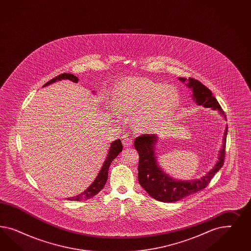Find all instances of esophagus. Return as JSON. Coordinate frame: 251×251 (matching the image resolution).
<instances>
[{"label":"esophagus","mask_w":251,"mask_h":251,"mask_svg":"<svg viewBox=\"0 0 251 251\" xmlns=\"http://www.w3.org/2000/svg\"><path fill=\"white\" fill-rule=\"evenodd\" d=\"M122 145H124V147H129L132 145V140L128 134H125L122 138Z\"/></svg>","instance_id":"esophagus-1"}]
</instances>
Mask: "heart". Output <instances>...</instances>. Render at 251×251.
Wrapping results in <instances>:
<instances>
[{"instance_id": "1", "label": "heart", "mask_w": 251, "mask_h": 251, "mask_svg": "<svg viewBox=\"0 0 251 251\" xmlns=\"http://www.w3.org/2000/svg\"><path fill=\"white\" fill-rule=\"evenodd\" d=\"M179 94L173 86L146 78H133L121 84L115 94L114 106L126 114L134 115L137 129L158 125L175 111Z\"/></svg>"}]
</instances>
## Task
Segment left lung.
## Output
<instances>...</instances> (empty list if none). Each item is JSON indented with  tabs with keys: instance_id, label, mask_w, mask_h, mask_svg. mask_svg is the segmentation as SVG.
Wrapping results in <instances>:
<instances>
[{
	"instance_id": "8db88e82",
	"label": "left lung",
	"mask_w": 251,
	"mask_h": 251,
	"mask_svg": "<svg viewBox=\"0 0 251 251\" xmlns=\"http://www.w3.org/2000/svg\"><path fill=\"white\" fill-rule=\"evenodd\" d=\"M179 80L185 82L187 79L180 77ZM187 85L192 88L193 97L197 104L205 107H213L218 109L226 119V113L222 109L220 104L214 98L211 90L194 78H189ZM227 135V126L224 134L223 146L221 149L218 161L213 169L210 170L201 179L193 181H177L167 174H165L158 167L154 156V145L157 137L150 134H144L137 137L134 141V146L139 152V166H138V179L141 186L146 190L151 197L163 202H173L180 201L183 198L188 197L200 190L205 189L211 182L214 174L223 167L226 155V144Z\"/></svg>"
}]
</instances>
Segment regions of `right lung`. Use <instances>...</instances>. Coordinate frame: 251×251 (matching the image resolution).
<instances>
[{
  "mask_svg": "<svg viewBox=\"0 0 251 251\" xmlns=\"http://www.w3.org/2000/svg\"><path fill=\"white\" fill-rule=\"evenodd\" d=\"M62 79H67V80H70V81L75 82V83H77L79 81V79L74 75L61 74L60 75L51 79L50 81H49L48 83H46L43 86L52 84L54 82L60 81ZM122 151V141L120 139H118V140L114 141L113 143H111L109 151H108V153L106 155V160H105L103 166L101 167V170L99 171V175L94 180V182L92 183L91 185L81 194L77 195L75 197L68 198L67 200H69V201H82V200H88L91 197L96 196L99 191L104 188V186L106 184V180H107V175H108V168H109V166H110L112 160L115 159Z\"/></svg>",
  "mask_w": 251,
  "mask_h": 251,
  "instance_id": "add662e5",
  "label": "right lung"
}]
</instances>
